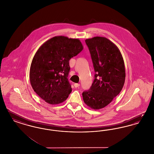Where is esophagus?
I'll list each match as a JSON object with an SVG mask.
<instances>
[{
	"mask_svg": "<svg viewBox=\"0 0 154 154\" xmlns=\"http://www.w3.org/2000/svg\"><path fill=\"white\" fill-rule=\"evenodd\" d=\"M80 84H77V83H75V84H74V87H75V88H77V87H80Z\"/></svg>",
	"mask_w": 154,
	"mask_h": 154,
	"instance_id": "obj_1",
	"label": "esophagus"
}]
</instances>
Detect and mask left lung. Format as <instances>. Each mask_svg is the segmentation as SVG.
<instances>
[{
    "instance_id": "left-lung-1",
    "label": "left lung",
    "mask_w": 154,
    "mask_h": 154,
    "mask_svg": "<svg viewBox=\"0 0 154 154\" xmlns=\"http://www.w3.org/2000/svg\"><path fill=\"white\" fill-rule=\"evenodd\" d=\"M85 43L95 74L91 87L82 93V97L89 107L99 110L109 104L123 88L124 61L117 46L104 37L88 38Z\"/></svg>"
}]
</instances>
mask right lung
Here are the masks:
<instances>
[{"label":"right lung","instance_id":"add662e5","mask_svg":"<svg viewBox=\"0 0 154 154\" xmlns=\"http://www.w3.org/2000/svg\"><path fill=\"white\" fill-rule=\"evenodd\" d=\"M84 47L78 38L64 36L52 37L37 50L30 67L29 80L34 91L45 102L58 104L72 92L67 77L69 60Z\"/></svg>","mask_w":154,"mask_h":154}]
</instances>
